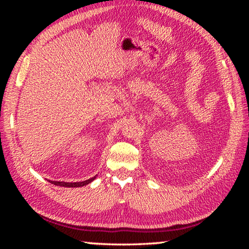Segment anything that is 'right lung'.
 Segmentation results:
<instances>
[{
  "instance_id": "obj_1",
  "label": "right lung",
  "mask_w": 249,
  "mask_h": 249,
  "mask_svg": "<svg viewBox=\"0 0 249 249\" xmlns=\"http://www.w3.org/2000/svg\"><path fill=\"white\" fill-rule=\"evenodd\" d=\"M96 177V176H95ZM95 177L91 178L89 180L86 181H81V182H64V181H50V182L56 184V185H60V187H66V188H78V187H83V185H87L88 183L92 182L95 179Z\"/></svg>"
}]
</instances>
